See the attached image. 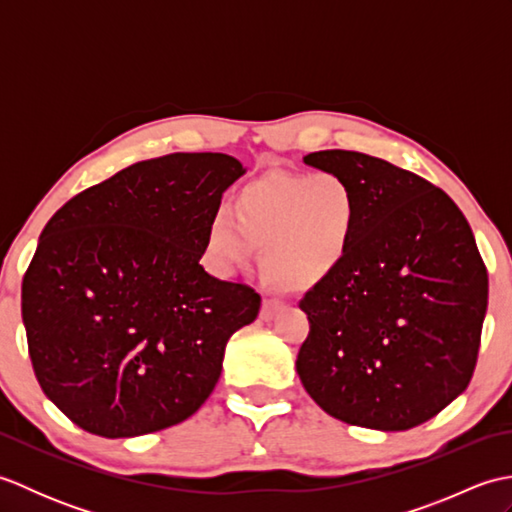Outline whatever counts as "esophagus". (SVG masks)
I'll use <instances>...</instances> for the list:
<instances>
[{"label":"esophagus","mask_w":512,"mask_h":512,"mask_svg":"<svg viewBox=\"0 0 512 512\" xmlns=\"http://www.w3.org/2000/svg\"><path fill=\"white\" fill-rule=\"evenodd\" d=\"M281 310H284V303L273 301V299H266L262 303V312H259V317H262L264 321H273Z\"/></svg>","instance_id":"1"}]
</instances>
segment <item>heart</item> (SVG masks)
<instances>
[{
    "instance_id": "1",
    "label": "heart",
    "mask_w": 512,
    "mask_h": 512,
    "mask_svg": "<svg viewBox=\"0 0 512 512\" xmlns=\"http://www.w3.org/2000/svg\"><path fill=\"white\" fill-rule=\"evenodd\" d=\"M233 217L217 213L206 231V262L231 277L264 248L262 268L277 284L308 290L330 279L352 248L356 195L334 173H268L237 193Z\"/></svg>"
}]
</instances>
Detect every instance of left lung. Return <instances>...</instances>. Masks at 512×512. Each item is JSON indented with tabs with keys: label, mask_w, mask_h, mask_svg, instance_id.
I'll return each mask as SVG.
<instances>
[{
	"label": "left lung",
	"mask_w": 512,
	"mask_h": 512,
	"mask_svg": "<svg viewBox=\"0 0 512 512\" xmlns=\"http://www.w3.org/2000/svg\"><path fill=\"white\" fill-rule=\"evenodd\" d=\"M303 162L350 184L358 220L343 266L299 303L310 334L297 374L336 420L418 427L477 363L488 275L471 226L442 189L387 160L328 149Z\"/></svg>",
	"instance_id": "1"
}]
</instances>
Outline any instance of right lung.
I'll return each instance as SVG.
<instances>
[{"label":"right lung","mask_w":512,"mask_h":512,"mask_svg":"<svg viewBox=\"0 0 512 512\" xmlns=\"http://www.w3.org/2000/svg\"><path fill=\"white\" fill-rule=\"evenodd\" d=\"M226 154H171L118 171L50 217L21 284L32 369L76 427L134 438L193 416L231 336L257 319L253 288L200 266Z\"/></svg>","instance_id":"1"}]
</instances>
